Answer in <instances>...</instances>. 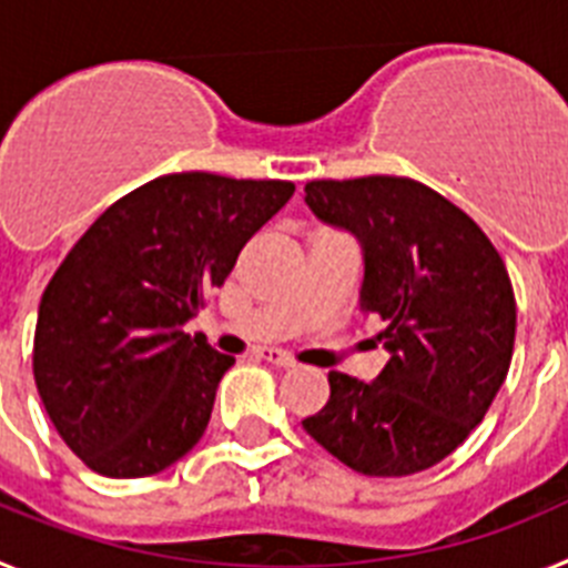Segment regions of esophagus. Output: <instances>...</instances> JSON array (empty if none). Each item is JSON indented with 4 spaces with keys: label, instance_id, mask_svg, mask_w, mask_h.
I'll return each instance as SVG.
<instances>
[{
    "label": "esophagus",
    "instance_id": "1",
    "mask_svg": "<svg viewBox=\"0 0 568 568\" xmlns=\"http://www.w3.org/2000/svg\"><path fill=\"white\" fill-rule=\"evenodd\" d=\"M258 358H264L267 364H273V366H281V369H290V366H295V361L290 358L287 353L273 349V346H264V349H258Z\"/></svg>",
    "mask_w": 568,
    "mask_h": 568
}]
</instances>
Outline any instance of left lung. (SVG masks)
<instances>
[{
  "instance_id": "obj_1",
  "label": "left lung",
  "mask_w": 568,
  "mask_h": 568,
  "mask_svg": "<svg viewBox=\"0 0 568 568\" xmlns=\"http://www.w3.org/2000/svg\"><path fill=\"white\" fill-rule=\"evenodd\" d=\"M304 202L364 253L361 310L381 315L389 361L373 384L329 373L304 429L349 469L415 475L455 453L504 386L515 293L504 258L464 210L398 175L310 182Z\"/></svg>"
}]
</instances>
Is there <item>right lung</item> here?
Segmentation results:
<instances>
[{
	"label": "right lung",
	"instance_id": "1",
	"mask_svg": "<svg viewBox=\"0 0 568 568\" xmlns=\"http://www.w3.org/2000/svg\"><path fill=\"white\" fill-rule=\"evenodd\" d=\"M293 182L173 173L110 204L39 304L33 378L64 444L104 478H144L199 444L235 358L184 324Z\"/></svg>",
	"mask_w": 568,
	"mask_h": 568
}]
</instances>
